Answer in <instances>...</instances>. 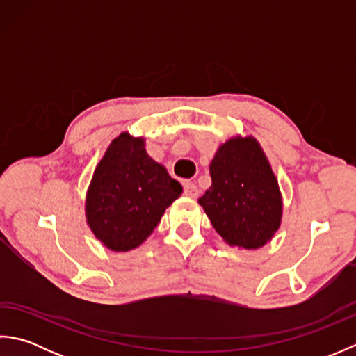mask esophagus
I'll return each instance as SVG.
<instances>
[{
	"mask_svg": "<svg viewBox=\"0 0 356 356\" xmlns=\"http://www.w3.org/2000/svg\"><path fill=\"white\" fill-rule=\"evenodd\" d=\"M184 193H185V195H188V197H193V199H195L199 195L197 186H195L193 182H185L184 184Z\"/></svg>",
	"mask_w": 356,
	"mask_h": 356,
	"instance_id": "1",
	"label": "esophagus"
}]
</instances>
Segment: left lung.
<instances>
[{
	"label": "left lung",
	"instance_id": "obj_1",
	"mask_svg": "<svg viewBox=\"0 0 356 356\" xmlns=\"http://www.w3.org/2000/svg\"><path fill=\"white\" fill-rule=\"evenodd\" d=\"M209 190L199 199L226 243L259 249L282 223L283 202L274 171L252 136H236L218 147L209 165Z\"/></svg>",
	"mask_w": 356,
	"mask_h": 356
}]
</instances>
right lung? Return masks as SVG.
<instances>
[{
	"mask_svg": "<svg viewBox=\"0 0 356 356\" xmlns=\"http://www.w3.org/2000/svg\"><path fill=\"white\" fill-rule=\"evenodd\" d=\"M182 185L145 151V139L120 133L97 163L86 199L90 229L115 252L145 241Z\"/></svg>",
	"mask_w": 356,
	"mask_h": 356,
	"instance_id": "1",
	"label": "right lung"
}]
</instances>
